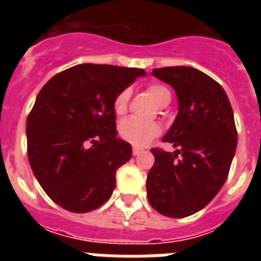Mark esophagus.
Returning a JSON list of instances; mask_svg holds the SVG:
<instances>
[{"label":"esophagus","instance_id":"obj_1","mask_svg":"<svg viewBox=\"0 0 261 261\" xmlns=\"http://www.w3.org/2000/svg\"><path fill=\"white\" fill-rule=\"evenodd\" d=\"M142 149H141V147H137V146H134L133 147V154L134 155H139L141 154V153H142Z\"/></svg>","mask_w":261,"mask_h":261}]
</instances>
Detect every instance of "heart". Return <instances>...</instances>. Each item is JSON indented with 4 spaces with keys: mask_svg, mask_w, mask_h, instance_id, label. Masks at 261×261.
Instances as JSON below:
<instances>
[{
    "mask_svg": "<svg viewBox=\"0 0 261 261\" xmlns=\"http://www.w3.org/2000/svg\"><path fill=\"white\" fill-rule=\"evenodd\" d=\"M146 92L161 107L169 104L172 98L171 90L164 84H150V85H147ZM128 97H130L128 89L122 90L115 97L112 107H114V112L116 116H122V115L126 114L127 106H128ZM160 133H161V128H160L157 123L142 122V120H139L137 118L126 119L119 126L120 138L127 141V142L133 143V145H137V146H145L154 137H157Z\"/></svg>",
    "mask_w": 261,
    "mask_h": 261,
    "instance_id": "b5f03b06",
    "label": "heart"
}]
</instances>
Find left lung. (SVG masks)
Instances as JSON below:
<instances>
[{
	"mask_svg": "<svg viewBox=\"0 0 261 261\" xmlns=\"http://www.w3.org/2000/svg\"><path fill=\"white\" fill-rule=\"evenodd\" d=\"M177 94L178 114L164 142L176 151L151 149L147 199L160 214L184 218L206 207L225 184L237 146L230 101L223 88L188 66L153 69Z\"/></svg>",
	"mask_w": 261,
	"mask_h": 261,
	"instance_id": "8db88e82",
	"label": "left lung"
}]
</instances>
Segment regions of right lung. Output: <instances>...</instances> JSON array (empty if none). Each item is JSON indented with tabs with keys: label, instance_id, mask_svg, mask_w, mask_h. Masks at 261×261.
Segmentation results:
<instances>
[{
	"label": "right lung",
	"instance_id": "add662e5",
	"mask_svg": "<svg viewBox=\"0 0 261 261\" xmlns=\"http://www.w3.org/2000/svg\"><path fill=\"white\" fill-rule=\"evenodd\" d=\"M145 70L83 63L55 74L27 119L35 177L58 206L88 213L110 199L116 171L131 159L119 139L114 100Z\"/></svg>",
	"mask_w": 261,
	"mask_h": 261
}]
</instances>
